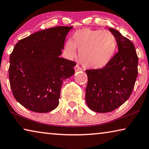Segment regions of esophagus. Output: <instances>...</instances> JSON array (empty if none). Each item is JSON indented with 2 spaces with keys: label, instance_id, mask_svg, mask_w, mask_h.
Returning a JSON list of instances; mask_svg holds the SVG:
<instances>
[{
  "label": "esophagus",
  "instance_id": "1",
  "mask_svg": "<svg viewBox=\"0 0 149 149\" xmlns=\"http://www.w3.org/2000/svg\"><path fill=\"white\" fill-rule=\"evenodd\" d=\"M74 69H75V72H78V71H81L82 70V69H81V68H80L79 65H76L75 66V68H74Z\"/></svg>",
  "mask_w": 149,
  "mask_h": 149
}]
</instances>
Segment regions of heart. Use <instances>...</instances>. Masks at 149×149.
Masks as SVG:
<instances>
[{
    "label": "heart",
    "instance_id": "b5f03b06",
    "mask_svg": "<svg viewBox=\"0 0 149 149\" xmlns=\"http://www.w3.org/2000/svg\"><path fill=\"white\" fill-rule=\"evenodd\" d=\"M86 68L100 69L110 62L116 52L117 39L112 32L102 29L83 28L72 35V41H65L63 52L68 59L77 56Z\"/></svg>",
    "mask_w": 149,
    "mask_h": 149
}]
</instances>
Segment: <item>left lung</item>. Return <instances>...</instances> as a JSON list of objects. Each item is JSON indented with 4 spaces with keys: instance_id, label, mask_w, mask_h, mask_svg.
I'll use <instances>...</instances> for the list:
<instances>
[{
    "instance_id": "obj_1",
    "label": "left lung",
    "mask_w": 149,
    "mask_h": 149,
    "mask_svg": "<svg viewBox=\"0 0 149 149\" xmlns=\"http://www.w3.org/2000/svg\"><path fill=\"white\" fill-rule=\"evenodd\" d=\"M108 29L116 37L118 52L105 67L86 70V103L91 110L99 113L112 112L129 99L138 74L134 45L118 30Z\"/></svg>"
}]
</instances>
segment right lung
<instances>
[{"mask_svg": "<svg viewBox=\"0 0 149 149\" xmlns=\"http://www.w3.org/2000/svg\"><path fill=\"white\" fill-rule=\"evenodd\" d=\"M72 28L42 30L15 45L10 56V84L15 99L27 109L46 113L58 106L63 81L74 74L76 65L60 57Z\"/></svg>", "mask_w": 149, "mask_h": 149, "instance_id": "obj_1", "label": "right lung"}]
</instances>
